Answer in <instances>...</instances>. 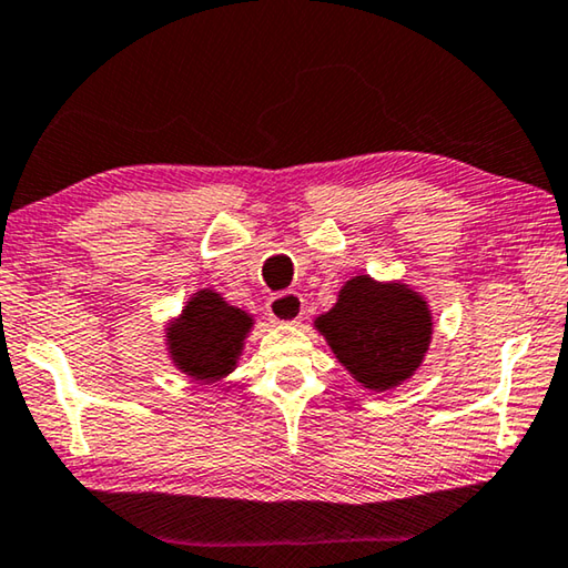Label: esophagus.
Segmentation results:
<instances>
[{"instance_id": "1", "label": "esophagus", "mask_w": 568, "mask_h": 568, "mask_svg": "<svg viewBox=\"0 0 568 568\" xmlns=\"http://www.w3.org/2000/svg\"><path fill=\"white\" fill-rule=\"evenodd\" d=\"M267 316L277 323H298L303 316L301 293L285 291L273 295V298L267 301Z\"/></svg>"}]
</instances>
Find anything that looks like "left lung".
Wrapping results in <instances>:
<instances>
[{
  "label": "left lung",
  "mask_w": 568,
  "mask_h": 568,
  "mask_svg": "<svg viewBox=\"0 0 568 568\" xmlns=\"http://www.w3.org/2000/svg\"><path fill=\"white\" fill-rule=\"evenodd\" d=\"M328 346L356 382L384 392L409 379L432 338V316L422 295L399 283L358 275L338 303L318 318Z\"/></svg>",
  "instance_id": "1"
}]
</instances>
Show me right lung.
Returning a JSON list of instances; mask_svg holds the SVG:
<instances>
[{"instance_id":"right-lung-1","label":"right lung","mask_w":568,"mask_h":568,"mask_svg":"<svg viewBox=\"0 0 568 568\" xmlns=\"http://www.w3.org/2000/svg\"><path fill=\"white\" fill-rule=\"evenodd\" d=\"M252 326L245 311L232 308L217 293L200 291L169 328V354L196 382L227 376L237 364L242 341Z\"/></svg>"}]
</instances>
